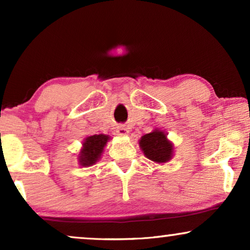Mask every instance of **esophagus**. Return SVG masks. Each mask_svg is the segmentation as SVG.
I'll list each match as a JSON object with an SVG mask.
<instances>
[{
	"label": "esophagus",
	"instance_id": "esophagus-1",
	"mask_svg": "<svg viewBox=\"0 0 250 250\" xmlns=\"http://www.w3.org/2000/svg\"><path fill=\"white\" fill-rule=\"evenodd\" d=\"M116 132H117L118 135H127L128 134V129L125 127V126H118L117 129H116Z\"/></svg>",
	"mask_w": 250,
	"mask_h": 250
}]
</instances>
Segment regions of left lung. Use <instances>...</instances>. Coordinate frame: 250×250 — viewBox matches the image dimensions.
<instances>
[{
    "label": "left lung",
    "instance_id": "left-lung-1",
    "mask_svg": "<svg viewBox=\"0 0 250 250\" xmlns=\"http://www.w3.org/2000/svg\"><path fill=\"white\" fill-rule=\"evenodd\" d=\"M140 148L146 158L156 164L168 163L173 158L174 145L167 139V133L159 128L145 134L139 140Z\"/></svg>",
    "mask_w": 250,
    "mask_h": 250
}]
</instances>
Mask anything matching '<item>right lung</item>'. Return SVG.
Here are the masks:
<instances>
[{"mask_svg":"<svg viewBox=\"0 0 250 250\" xmlns=\"http://www.w3.org/2000/svg\"><path fill=\"white\" fill-rule=\"evenodd\" d=\"M109 140H110V136L105 134L86 136L82 142V148L78 152V164L83 167L94 165L100 160Z\"/></svg>","mask_w":250,"mask_h":250,"instance_id":"right-lung-1","label":"right lung"}]
</instances>
